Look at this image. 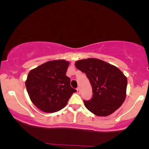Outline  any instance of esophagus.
<instances>
[{
  "label": "esophagus",
  "mask_w": 149,
  "mask_h": 149,
  "mask_svg": "<svg viewBox=\"0 0 149 149\" xmlns=\"http://www.w3.org/2000/svg\"><path fill=\"white\" fill-rule=\"evenodd\" d=\"M77 92L78 93H80L81 90H80V88H79V87H77Z\"/></svg>",
  "instance_id": "34e87169"
}]
</instances>
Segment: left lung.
I'll return each instance as SVG.
<instances>
[{"label": "left lung", "instance_id": "8db88e82", "mask_svg": "<svg viewBox=\"0 0 149 149\" xmlns=\"http://www.w3.org/2000/svg\"><path fill=\"white\" fill-rule=\"evenodd\" d=\"M74 64L86 74L92 87L91 99L83 101L89 111L105 117L121 107L126 97L127 80L117 67L95 58L77 61Z\"/></svg>", "mask_w": 149, "mask_h": 149}]
</instances>
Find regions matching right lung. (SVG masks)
<instances>
[{"label": "right lung", "mask_w": 149, "mask_h": 149, "mask_svg": "<svg viewBox=\"0 0 149 149\" xmlns=\"http://www.w3.org/2000/svg\"><path fill=\"white\" fill-rule=\"evenodd\" d=\"M69 62L49 61L28 73L26 87L32 102L45 113H55L66 105L76 89L66 75Z\"/></svg>", "instance_id": "right-lung-1"}]
</instances>
